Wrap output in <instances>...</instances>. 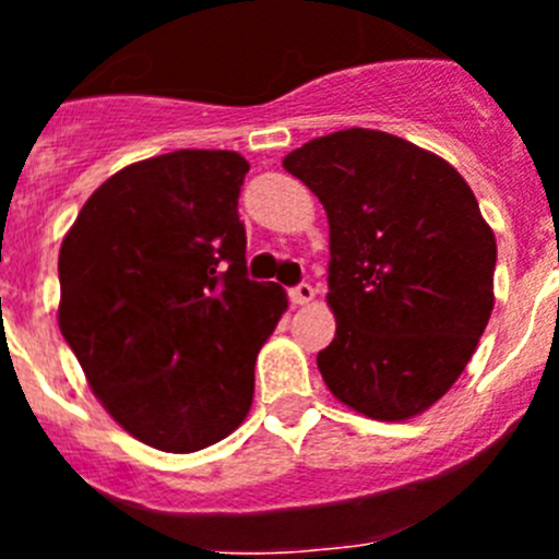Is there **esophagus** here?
Wrapping results in <instances>:
<instances>
[{
	"mask_svg": "<svg viewBox=\"0 0 559 559\" xmlns=\"http://www.w3.org/2000/svg\"><path fill=\"white\" fill-rule=\"evenodd\" d=\"M313 296H316V290H313V285H310V283H299V285H294V288L288 290V299L294 305L313 302Z\"/></svg>",
	"mask_w": 559,
	"mask_h": 559,
	"instance_id": "1",
	"label": "esophagus"
}]
</instances>
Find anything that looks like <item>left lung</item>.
Returning a JSON list of instances; mask_svg holds the SVG:
<instances>
[{"mask_svg":"<svg viewBox=\"0 0 559 559\" xmlns=\"http://www.w3.org/2000/svg\"><path fill=\"white\" fill-rule=\"evenodd\" d=\"M283 167L330 224L335 338L316 358L330 392L372 419H408L464 372L492 313L496 235L467 181L372 128L296 147Z\"/></svg>","mask_w":559,"mask_h":559,"instance_id":"1","label":"left lung"}]
</instances>
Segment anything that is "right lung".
<instances>
[{"label":"right lung","instance_id":"obj_1","mask_svg":"<svg viewBox=\"0 0 559 559\" xmlns=\"http://www.w3.org/2000/svg\"><path fill=\"white\" fill-rule=\"evenodd\" d=\"M235 151H173L92 192L58 254V324L88 386L131 437L192 453L229 437L254 360L288 308L246 274Z\"/></svg>","mask_w":559,"mask_h":559}]
</instances>
